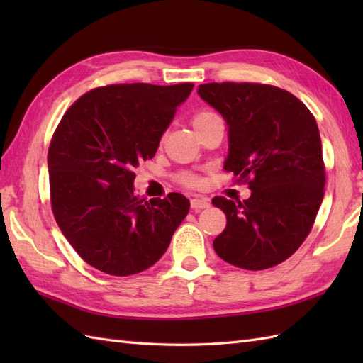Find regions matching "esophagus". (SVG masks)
Here are the masks:
<instances>
[{"mask_svg":"<svg viewBox=\"0 0 363 363\" xmlns=\"http://www.w3.org/2000/svg\"><path fill=\"white\" fill-rule=\"evenodd\" d=\"M190 206L194 211H201V209H206V207H209L211 201L207 198H194L190 201Z\"/></svg>","mask_w":363,"mask_h":363,"instance_id":"1","label":"esophagus"}]
</instances>
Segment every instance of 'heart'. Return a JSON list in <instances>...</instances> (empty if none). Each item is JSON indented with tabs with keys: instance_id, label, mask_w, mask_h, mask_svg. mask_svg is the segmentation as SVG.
Returning <instances> with one entry per match:
<instances>
[{
	"instance_id": "b5f03b06",
	"label": "heart",
	"mask_w": 363,
	"mask_h": 363,
	"mask_svg": "<svg viewBox=\"0 0 363 363\" xmlns=\"http://www.w3.org/2000/svg\"><path fill=\"white\" fill-rule=\"evenodd\" d=\"M215 118H218V113L213 112L211 109H201L194 113V117H191V125H194L195 130L199 129L201 126H204L206 123H209ZM177 181H179L182 186L186 187H191V189H196L201 186V179L196 174H190V173H184L177 176Z\"/></svg>"
}]
</instances>
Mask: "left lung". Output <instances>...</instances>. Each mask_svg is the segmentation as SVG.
Here are the masks:
<instances>
[{
	"label": "left lung",
	"instance_id": "8db88e82",
	"mask_svg": "<svg viewBox=\"0 0 363 363\" xmlns=\"http://www.w3.org/2000/svg\"><path fill=\"white\" fill-rule=\"evenodd\" d=\"M198 94L229 126L225 169L251 189L245 201L212 199L228 220L213 250L243 269L279 265L309 235L325 196L317 121L295 95L268 84L209 82Z\"/></svg>",
	"mask_w": 363,
	"mask_h": 363
}]
</instances>
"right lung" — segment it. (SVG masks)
Returning a JSON list of instances; mask_svg holds the SVG:
<instances>
[{
	"instance_id": "add662e5",
	"label": "right lung",
	"mask_w": 363,
	"mask_h": 363,
	"mask_svg": "<svg viewBox=\"0 0 363 363\" xmlns=\"http://www.w3.org/2000/svg\"><path fill=\"white\" fill-rule=\"evenodd\" d=\"M194 84H113L68 107L48 150L51 209L74 251L112 276L140 273L164 256L190 201L140 198L134 168L152 159Z\"/></svg>"
}]
</instances>
